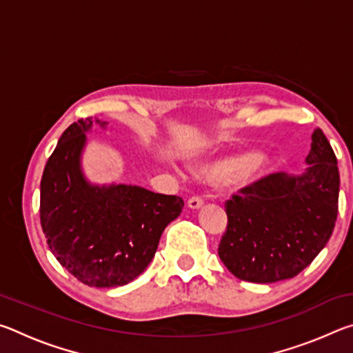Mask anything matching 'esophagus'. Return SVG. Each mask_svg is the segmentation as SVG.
<instances>
[{"instance_id":"esophagus-1","label":"esophagus","mask_w":353,"mask_h":353,"mask_svg":"<svg viewBox=\"0 0 353 353\" xmlns=\"http://www.w3.org/2000/svg\"><path fill=\"white\" fill-rule=\"evenodd\" d=\"M202 204H204V201H202L199 196H191L188 199V207L190 208H199Z\"/></svg>"}]
</instances>
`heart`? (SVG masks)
<instances>
[{
  "label": "heart",
  "instance_id": "b5f03b06",
  "mask_svg": "<svg viewBox=\"0 0 353 353\" xmlns=\"http://www.w3.org/2000/svg\"><path fill=\"white\" fill-rule=\"evenodd\" d=\"M265 162L256 154H244L227 162L204 163L198 171L210 182H223L229 187H240L252 182L261 174Z\"/></svg>",
  "mask_w": 353,
  "mask_h": 353
}]
</instances>
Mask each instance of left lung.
I'll list each match as a JSON object with an SVG mask.
<instances>
[{"instance_id": "obj_1", "label": "left lung", "mask_w": 353, "mask_h": 353, "mask_svg": "<svg viewBox=\"0 0 353 353\" xmlns=\"http://www.w3.org/2000/svg\"><path fill=\"white\" fill-rule=\"evenodd\" d=\"M312 140L302 176L274 172L225 202L227 227L218 254L244 282L296 277L330 240L338 216V162L321 129Z\"/></svg>"}]
</instances>
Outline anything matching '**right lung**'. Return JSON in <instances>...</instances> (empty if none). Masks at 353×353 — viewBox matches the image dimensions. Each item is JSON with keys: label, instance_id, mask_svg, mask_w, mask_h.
Instances as JSON below:
<instances>
[{"label": "right lung", "instance_id": "obj_1", "mask_svg": "<svg viewBox=\"0 0 353 353\" xmlns=\"http://www.w3.org/2000/svg\"><path fill=\"white\" fill-rule=\"evenodd\" d=\"M92 123L81 118L68 126L48 159L40 182V223L48 248L65 270L88 286L112 288L146 270L183 199L135 185L88 183L81 152Z\"/></svg>", "mask_w": 353, "mask_h": 353}]
</instances>
